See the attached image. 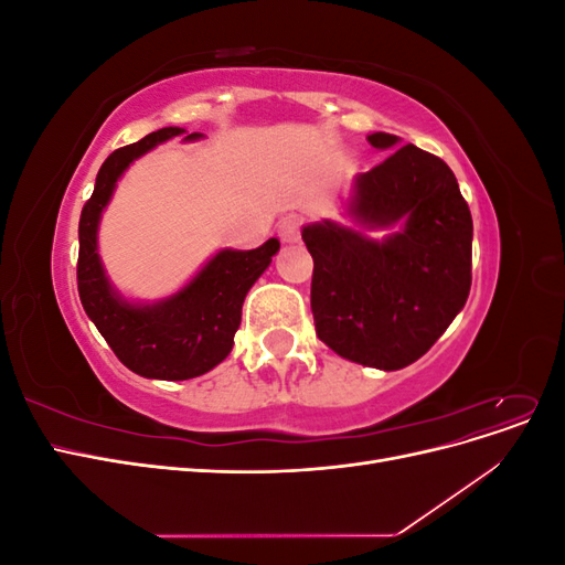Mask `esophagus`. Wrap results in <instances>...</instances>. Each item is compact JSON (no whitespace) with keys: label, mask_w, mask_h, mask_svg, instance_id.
<instances>
[{"label":"esophagus","mask_w":565,"mask_h":565,"mask_svg":"<svg viewBox=\"0 0 565 565\" xmlns=\"http://www.w3.org/2000/svg\"><path fill=\"white\" fill-rule=\"evenodd\" d=\"M278 235L282 243H297L299 235H301V218L289 214V216H282L280 224H278Z\"/></svg>","instance_id":"1"}]
</instances>
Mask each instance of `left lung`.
Here are the masks:
<instances>
[{"label":"left lung","mask_w":565,"mask_h":565,"mask_svg":"<svg viewBox=\"0 0 565 565\" xmlns=\"http://www.w3.org/2000/svg\"><path fill=\"white\" fill-rule=\"evenodd\" d=\"M370 146L397 150L358 174L349 214L365 228L398 233L374 241L363 231L322 221L303 226L313 256L316 332L347 361L401 370L429 351L465 309L471 289L473 224L452 169L393 134Z\"/></svg>","instance_id":"obj_1"}]
</instances>
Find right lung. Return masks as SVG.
Wrapping results in <instances>:
<instances>
[{"label":"right lung","mask_w":565,"mask_h":565,"mask_svg":"<svg viewBox=\"0 0 565 565\" xmlns=\"http://www.w3.org/2000/svg\"><path fill=\"white\" fill-rule=\"evenodd\" d=\"M185 129L164 127L117 148L100 164L94 193L79 216L77 289L84 311L131 372L148 380L183 382L216 367L233 349L249 287L280 249L270 237L256 249H221L177 295L156 303H131L117 295L98 256V221L125 169ZM202 134H188L198 141Z\"/></svg>","instance_id":"add662e5"}]
</instances>
